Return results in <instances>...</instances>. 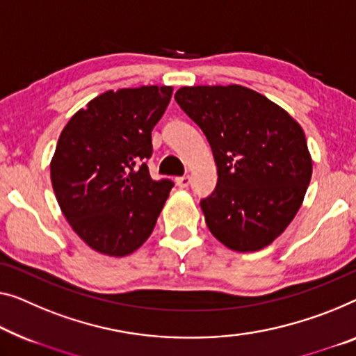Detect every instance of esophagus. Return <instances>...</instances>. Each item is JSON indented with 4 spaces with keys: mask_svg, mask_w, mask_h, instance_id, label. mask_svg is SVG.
I'll use <instances>...</instances> for the list:
<instances>
[{
    "mask_svg": "<svg viewBox=\"0 0 356 356\" xmlns=\"http://www.w3.org/2000/svg\"><path fill=\"white\" fill-rule=\"evenodd\" d=\"M176 184L179 185L180 188H187L190 185V177L188 176H184V177H177L176 179Z\"/></svg>",
    "mask_w": 356,
    "mask_h": 356,
    "instance_id": "34e87169",
    "label": "esophagus"
}]
</instances>
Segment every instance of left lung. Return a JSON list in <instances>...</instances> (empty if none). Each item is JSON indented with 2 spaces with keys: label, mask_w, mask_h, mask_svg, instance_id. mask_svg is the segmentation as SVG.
<instances>
[{
  "label": "left lung",
  "mask_w": 356,
  "mask_h": 356,
  "mask_svg": "<svg viewBox=\"0 0 356 356\" xmlns=\"http://www.w3.org/2000/svg\"><path fill=\"white\" fill-rule=\"evenodd\" d=\"M176 102L204 132L217 185L201 200L204 220L232 251H259L286 230L302 206L312 161L300 124L252 89L185 86Z\"/></svg>",
  "instance_id": "1"
}]
</instances>
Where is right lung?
Wrapping results in <instances>:
<instances>
[{"label":"right lung","mask_w":356,"mask_h":356,"mask_svg":"<svg viewBox=\"0 0 356 356\" xmlns=\"http://www.w3.org/2000/svg\"><path fill=\"white\" fill-rule=\"evenodd\" d=\"M171 86H140L97 95L63 127L51 160L57 203L86 245L124 257L155 229L172 182L153 180L152 129Z\"/></svg>","instance_id":"add662e5"}]
</instances>
